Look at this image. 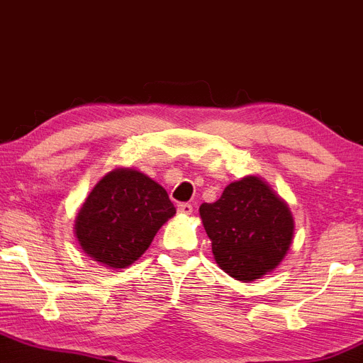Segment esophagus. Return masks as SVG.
<instances>
[{"mask_svg":"<svg viewBox=\"0 0 363 363\" xmlns=\"http://www.w3.org/2000/svg\"><path fill=\"white\" fill-rule=\"evenodd\" d=\"M177 211L181 215H191L193 213V205H191V203H179Z\"/></svg>","mask_w":363,"mask_h":363,"instance_id":"34e87169","label":"esophagus"}]
</instances>
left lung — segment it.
<instances>
[{
    "mask_svg": "<svg viewBox=\"0 0 363 363\" xmlns=\"http://www.w3.org/2000/svg\"><path fill=\"white\" fill-rule=\"evenodd\" d=\"M215 261L225 273L252 281L273 272L289 251L294 218L280 196L259 177L225 187L218 201L199 206Z\"/></svg>",
    "mask_w": 363,
    "mask_h": 363,
    "instance_id": "1",
    "label": "left lung"
}]
</instances>
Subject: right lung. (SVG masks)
Here are the masks:
<instances>
[{
  "instance_id": "1",
  "label": "right lung",
  "mask_w": 363,
  "mask_h": 363,
  "mask_svg": "<svg viewBox=\"0 0 363 363\" xmlns=\"http://www.w3.org/2000/svg\"><path fill=\"white\" fill-rule=\"evenodd\" d=\"M176 215L167 191L133 169L106 174L78 211L74 232L82 249L111 268H128Z\"/></svg>"
}]
</instances>
